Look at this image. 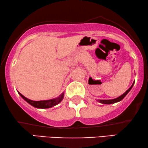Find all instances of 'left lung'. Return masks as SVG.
<instances>
[{"label": "left lung", "instance_id": "obj_1", "mask_svg": "<svg viewBox=\"0 0 148 148\" xmlns=\"http://www.w3.org/2000/svg\"><path fill=\"white\" fill-rule=\"evenodd\" d=\"M134 83V82L133 83H132V85L131 87L129 88V89L126 91V92H125L124 93H123V94L121 95V96L118 97V98H115V99H112V100H98V101L99 102H100V103L106 104H111L115 103V102H119V101H121V100H122V99L124 98V97L126 96L127 94H128V93L130 91V89H132V86H133Z\"/></svg>", "mask_w": 148, "mask_h": 148}]
</instances>
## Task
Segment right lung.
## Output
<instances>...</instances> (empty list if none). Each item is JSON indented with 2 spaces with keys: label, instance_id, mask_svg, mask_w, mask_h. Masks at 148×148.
<instances>
[{
  "label": "right lung",
  "instance_id": "add662e5",
  "mask_svg": "<svg viewBox=\"0 0 148 148\" xmlns=\"http://www.w3.org/2000/svg\"><path fill=\"white\" fill-rule=\"evenodd\" d=\"M20 94V96L24 99V100H26L28 103L34 106L35 108H51L52 106H55L61 102V100H63V96H64V93H62L57 98L55 99H51V100H40V101H33L31 100H29L24 97L23 95L21 94L20 92H18Z\"/></svg>",
  "mask_w": 148,
  "mask_h": 148
}]
</instances>
